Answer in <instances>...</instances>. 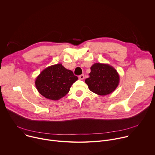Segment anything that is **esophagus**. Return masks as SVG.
I'll return each instance as SVG.
<instances>
[{
    "label": "esophagus",
    "instance_id": "obj_1",
    "mask_svg": "<svg viewBox=\"0 0 155 155\" xmlns=\"http://www.w3.org/2000/svg\"><path fill=\"white\" fill-rule=\"evenodd\" d=\"M78 78H79L80 80H83V79L84 78V75H80L78 77Z\"/></svg>",
    "mask_w": 155,
    "mask_h": 155
}]
</instances>
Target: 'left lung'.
Instances as JSON below:
<instances>
[{
    "label": "left lung",
    "instance_id": "8db88e82",
    "mask_svg": "<svg viewBox=\"0 0 155 155\" xmlns=\"http://www.w3.org/2000/svg\"><path fill=\"white\" fill-rule=\"evenodd\" d=\"M89 75L85 83L90 91L100 96L112 93L120 83V75L117 70L108 64H94Z\"/></svg>",
    "mask_w": 155,
    "mask_h": 155
}]
</instances>
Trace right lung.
<instances>
[{
    "mask_svg": "<svg viewBox=\"0 0 155 155\" xmlns=\"http://www.w3.org/2000/svg\"><path fill=\"white\" fill-rule=\"evenodd\" d=\"M78 80L73 72L61 64L47 68L37 76L35 84L38 93L47 99L57 101L67 94Z\"/></svg>",
    "mask_w": 155,
    "mask_h": 155,
    "instance_id": "1",
    "label": "right lung"
}]
</instances>
